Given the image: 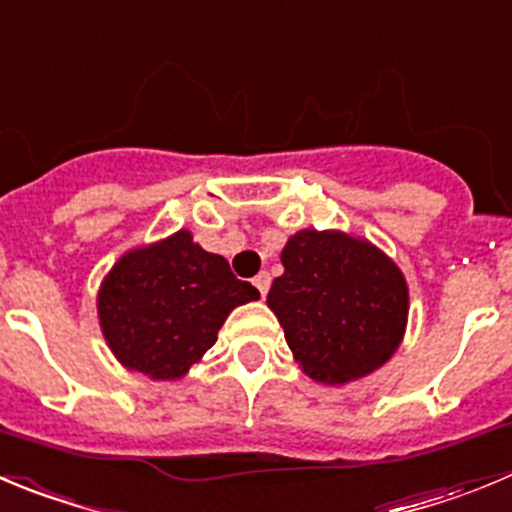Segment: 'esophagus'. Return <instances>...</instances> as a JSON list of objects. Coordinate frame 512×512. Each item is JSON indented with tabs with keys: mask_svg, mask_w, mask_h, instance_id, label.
Segmentation results:
<instances>
[{
	"mask_svg": "<svg viewBox=\"0 0 512 512\" xmlns=\"http://www.w3.org/2000/svg\"><path fill=\"white\" fill-rule=\"evenodd\" d=\"M253 286H256V289H259V294H261V296H266V294H269L271 276L266 274V271H261V274L256 276V279H253Z\"/></svg>",
	"mask_w": 512,
	"mask_h": 512,
	"instance_id": "esophagus-1",
	"label": "esophagus"
}]
</instances>
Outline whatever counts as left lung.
Here are the masks:
<instances>
[{
	"mask_svg": "<svg viewBox=\"0 0 512 512\" xmlns=\"http://www.w3.org/2000/svg\"><path fill=\"white\" fill-rule=\"evenodd\" d=\"M281 264L266 304L301 372L342 387L392 359L405 339L410 289L382 248L352 233L304 228L286 241Z\"/></svg>",
	"mask_w": 512,
	"mask_h": 512,
	"instance_id": "left-lung-1",
	"label": "left lung"
}]
</instances>
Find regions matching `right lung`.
<instances>
[{
  "mask_svg": "<svg viewBox=\"0 0 512 512\" xmlns=\"http://www.w3.org/2000/svg\"><path fill=\"white\" fill-rule=\"evenodd\" d=\"M259 296L180 228L115 261L97 291V319L125 369L175 382L216 344L228 314Z\"/></svg>",
  "mask_w": 512,
  "mask_h": 512,
  "instance_id": "1",
  "label": "right lung"
}]
</instances>
